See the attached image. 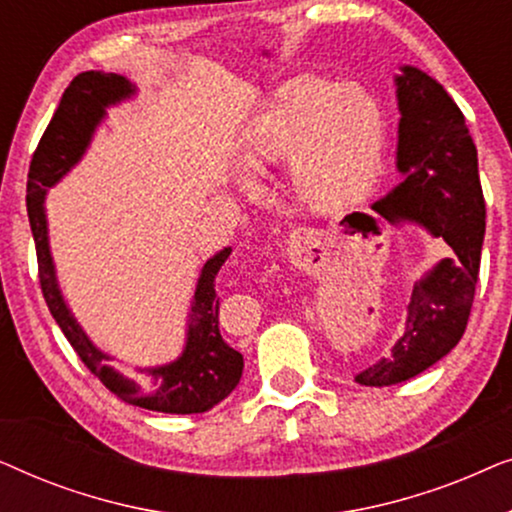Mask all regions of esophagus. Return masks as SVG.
Masks as SVG:
<instances>
[{
    "instance_id": "1",
    "label": "esophagus",
    "mask_w": 512,
    "mask_h": 512,
    "mask_svg": "<svg viewBox=\"0 0 512 512\" xmlns=\"http://www.w3.org/2000/svg\"><path fill=\"white\" fill-rule=\"evenodd\" d=\"M298 237L300 240H310V242H317L319 240V233L312 228H298Z\"/></svg>"
}]
</instances>
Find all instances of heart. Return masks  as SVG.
I'll list each match as a JSON object with an SVG mask.
<instances>
[{
    "mask_svg": "<svg viewBox=\"0 0 512 512\" xmlns=\"http://www.w3.org/2000/svg\"><path fill=\"white\" fill-rule=\"evenodd\" d=\"M384 116L359 83L298 76L272 95L244 139V163L265 170L286 160V181L300 205L333 212L361 200L380 170ZM244 193L256 184L240 177Z\"/></svg>",
    "mask_w": 512,
    "mask_h": 512,
    "instance_id": "obj_1",
    "label": "heart"
}]
</instances>
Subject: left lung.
<instances>
[{
    "label": "left lung",
    "mask_w": 512,
    "mask_h": 512,
    "mask_svg": "<svg viewBox=\"0 0 512 512\" xmlns=\"http://www.w3.org/2000/svg\"><path fill=\"white\" fill-rule=\"evenodd\" d=\"M398 69L396 172L401 181L373 202V209L396 226L415 223L426 235L445 240L450 256L415 282L405 331L387 356L356 375L363 387L412 380L457 347L471 314L485 240L478 151L464 114L433 76L412 65Z\"/></svg>",
    "instance_id": "left-lung-1"
}]
</instances>
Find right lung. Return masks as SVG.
I'll return each instance as SVG.
<instances>
[{"mask_svg": "<svg viewBox=\"0 0 512 512\" xmlns=\"http://www.w3.org/2000/svg\"><path fill=\"white\" fill-rule=\"evenodd\" d=\"M137 93V86L128 76L102 72V69L79 74L69 83L58 111L34 151L30 174H27V216H30V228L37 244L41 291L69 345L111 394L123 398L125 403L153 412L200 415L233 394L244 370L242 354L230 347L219 331V296L214 289L216 275L233 249L223 247L198 268L186 317L184 347L177 359L139 366V377H128L111 366L109 361L114 356L97 347L83 331L62 296L51 254L46 216L48 188L60 184L81 163L93 144L97 128L107 121V111L135 100Z\"/></svg>", "mask_w": 512, "mask_h": 512, "instance_id": "right-lung-1", "label": "right lung"}]
</instances>
